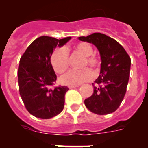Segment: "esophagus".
Here are the masks:
<instances>
[{
    "label": "esophagus",
    "instance_id": "esophagus-1",
    "mask_svg": "<svg viewBox=\"0 0 148 148\" xmlns=\"http://www.w3.org/2000/svg\"><path fill=\"white\" fill-rule=\"evenodd\" d=\"M79 87V85H77V86H69V88L70 89H73V88H76V87Z\"/></svg>",
    "mask_w": 148,
    "mask_h": 148
}]
</instances>
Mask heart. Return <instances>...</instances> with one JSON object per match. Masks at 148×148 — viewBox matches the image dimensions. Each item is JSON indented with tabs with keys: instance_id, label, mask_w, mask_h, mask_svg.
Returning a JSON list of instances; mask_svg holds the SVG:
<instances>
[{
	"instance_id": "b5f03b06",
	"label": "heart",
	"mask_w": 148,
	"mask_h": 148,
	"mask_svg": "<svg viewBox=\"0 0 148 148\" xmlns=\"http://www.w3.org/2000/svg\"><path fill=\"white\" fill-rule=\"evenodd\" d=\"M75 50L84 57L83 66L87 64L95 67L99 64V60L93 56V49L91 45L87 43L82 42L75 44ZM51 64L55 72L61 74L67 70L69 66V56L66 48L61 47L55 49L50 57ZM94 77V73L89 68H84L82 70H71L65 73L60 78L62 84L67 86L80 85L84 82L91 81Z\"/></svg>"
}]
</instances>
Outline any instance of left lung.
I'll list each match as a JSON object with an SVG mask.
<instances>
[{
  "label": "left lung",
  "instance_id": "8db88e82",
  "mask_svg": "<svg viewBox=\"0 0 148 148\" xmlns=\"http://www.w3.org/2000/svg\"><path fill=\"white\" fill-rule=\"evenodd\" d=\"M78 39L94 44L101 61L100 75L95 81L93 93L84 100V104L95 114L113 113L126 93L131 64L130 56L121 44L104 34L95 32Z\"/></svg>",
  "mask_w": 148,
  "mask_h": 148
}]
</instances>
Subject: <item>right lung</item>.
<instances>
[{"label":"right lung","mask_w":148,"mask_h":148,"mask_svg":"<svg viewBox=\"0 0 148 148\" xmlns=\"http://www.w3.org/2000/svg\"><path fill=\"white\" fill-rule=\"evenodd\" d=\"M70 39L39 37L21 58L18 70L19 92L29 113L37 118H53L64 109V96L69 88L65 86L49 88L57 79L50 57L57 46L61 47Z\"/></svg>","instance_id":"1"}]
</instances>
